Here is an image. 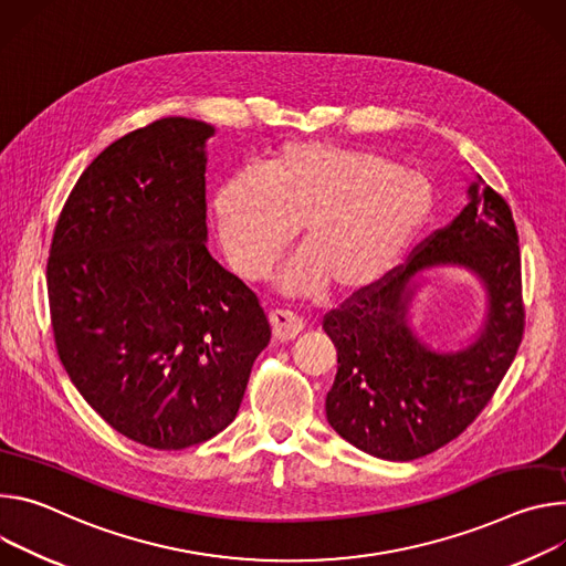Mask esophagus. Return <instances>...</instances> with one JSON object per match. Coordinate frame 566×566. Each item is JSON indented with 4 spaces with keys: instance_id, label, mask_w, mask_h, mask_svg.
Segmentation results:
<instances>
[{
    "instance_id": "obj_1",
    "label": "esophagus",
    "mask_w": 566,
    "mask_h": 566,
    "mask_svg": "<svg viewBox=\"0 0 566 566\" xmlns=\"http://www.w3.org/2000/svg\"><path fill=\"white\" fill-rule=\"evenodd\" d=\"M270 324H272V335L279 342L294 339L303 331V319L296 317L290 310H272L270 312Z\"/></svg>"
}]
</instances>
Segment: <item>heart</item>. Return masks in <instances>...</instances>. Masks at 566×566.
Wrapping results in <instances>:
<instances>
[{"label":"heart","instance_id":"heart-1","mask_svg":"<svg viewBox=\"0 0 566 566\" xmlns=\"http://www.w3.org/2000/svg\"><path fill=\"white\" fill-rule=\"evenodd\" d=\"M436 211L431 181L398 159L328 142H290L220 181L211 198L231 268L261 281L298 227L303 247L276 285L305 296L326 281L337 294L380 283L424 233Z\"/></svg>","mask_w":566,"mask_h":566}]
</instances>
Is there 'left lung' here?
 <instances>
[{"label":"left lung","mask_w":566,"mask_h":566,"mask_svg":"<svg viewBox=\"0 0 566 566\" xmlns=\"http://www.w3.org/2000/svg\"><path fill=\"white\" fill-rule=\"evenodd\" d=\"M517 240L511 207L476 175L463 211L398 274L326 315L337 348L326 416L344 441L385 461H413L454 441L481 413L524 333ZM446 269L474 275L486 307L459 347L433 349L415 331L410 307Z\"/></svg>","instance_id":"obj_1"}]
</instances>
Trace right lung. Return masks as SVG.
Returning a JSON list of instances; mask_svg holds the SVG:
<instances>
[{
    "mask_svg": "<svg viewBox=\"0 0 566 566\" xmlns=\"http://www.w3.org/2000/svg\"><path fill=\"white\" fill-rule=\"evenodd\" d=\"M205 120L170 116L107 146L62 209L46 263L57 355L87 405L155 450L238 413L272 331L207 249Z\"/></svg>",
    "mask_w": 566,
    "mask_h": 566,
    "instance_id": "right-lung-1",
    "label": "right lung"
}]
</instances>
